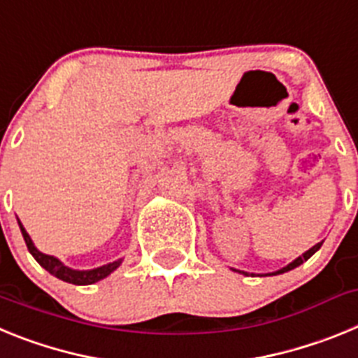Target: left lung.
Segmentation results:
<instances>
[{
  "label": "left lung",
  "instance_id": "obj_1",
  "mask_svg": "<svg viewBox=\"0 0 358 358\" xmlns=\"http://www.w3.org/2000/svg\"><path fill=\"white\" fill-rule=\"evenodd\" d=\"M321 245H322V242L315 243L314 248H310V249H308V251H306V252H303V255H301V256H297V258H296V260H294V262H292V264H289V265H287V267L280 268V271H276V273H273V274H274V276H276V274H283V273H287V271H292V268L299 267V265H301V264H303V262H306V260H308L310 256L314 255V252H315V251H319V248H321ZM238 273H240V274H245V276H249V273H243V271H238Z\"/></svg>",
  "mask_w": 358,
  "mask_h": 358
}]
</instances>
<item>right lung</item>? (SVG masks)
I'll use <instances>...</instances> for the list:
<instances>
[{"instance_id": "right-lung-1", "label": "right lung", "mask_w": 358, "mask_h": 358, "mask_svg": "<svg viewBox=\"0 0 358 358\" xmlns=\"http://www.w3.org/2000/svg\"><path fill=\"white\" fill-rule=\"evenodd\" d=\"M17 224H19V229H21V233H23V238H24V242H27L28 251H30L31 256L36 258L37 264H39L41 267L46 268V271H48L50 274H53L55 278L66 281V283H73V285H93V283H96V281H100V280H103V278L109 276V274L113 273V271H116V268L120 267V264H122V260H116V262H113V264L102 265V267H96V268H90V271H75V268H69V267H66V265L62 264L59 258H55V256H50V255H44V252H41L39 249L34 245V242H31L30 235L27 233V229L23 227V224L19 222V218H17Z\"/></svg>"}]
</instances>
